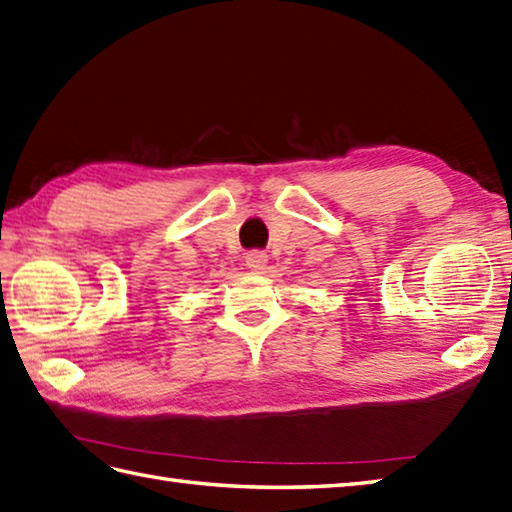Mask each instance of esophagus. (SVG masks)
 I'll return each mask as SVG.
<instances>
[{
  "mask_svg": "<svg viewBox=\"0 0 512 512\" xmlns=\"http://www.w3.org/2000/svg\"><path fill=\"white\" fill-rule=\"evenodd\" d=\"M268 264V255L262 253V250H253V253L246 255V266L253 270V273H262Z\"/></svg>",
  "mask_w": 512,
  "mask_h": 512,
  "instance_id": "34e87169",
  "label": "esophagus"
}]
</instances>
